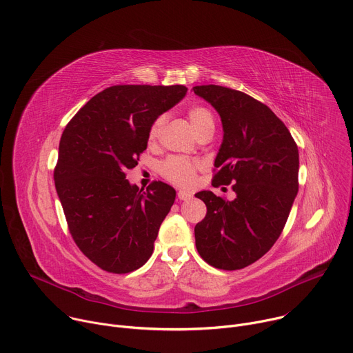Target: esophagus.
Returning <instances> with one entry per match:
<instances>
[{"mask_svg": "<svg viewBox=\"0 0 353 353\" xmlns=\"http://www.w3.org/2000/svg\"><path fill=\"white\" fill-rule=\"evenodd\" d=\"M178 198H179V201H188V199L192 198V193H189L186 190H179L178 192Z\"/></svg>", "mask_w": 353, "mask_h": 353, "instance_id": "1", "label": "esophagus"}]
</instances>
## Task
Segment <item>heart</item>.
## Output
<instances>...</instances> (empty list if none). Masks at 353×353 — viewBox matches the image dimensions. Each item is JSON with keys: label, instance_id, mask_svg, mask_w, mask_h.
<instances>
[{"label": "heart", "instance_id": "heart-1", "mask_svg": "<svg viewBox=\"0 0 353 353\" xmlns=\"http://www.w3.org/2000/svg\"><path fill=\"white\" fill-rule=\"evenodd\" d=\"M188 119L196 132L198 137H203L214 133L216 121L213 113L205 106H192L188 110ZM165 123V116L161 114L151 123L148 130V141H155L159 139L161 129ZM203 164L199 160L186 159V157H168L160 165V174L171 183L182 188H189L196 179V172L201 170Z\"/></svg>", "mask_w": 353, "mask_h": 353}]
</instances>
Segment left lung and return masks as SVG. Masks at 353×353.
<instances>
[{
    "mask_svg": "<svg viewBox=\"0 0 353 353\" xmlns=\"http://www.w3.org/2000/svg\"><path fill=\"white\" fill-rule=\"evenodd\" d=\"M193 92L220 114L223 143L213 186L232 183L236 199L210 190L194 196L208 208L194 225L199 255L212 266L243 269L276 243L299 190V150L289 129L266 105L220 85H198Z\"/></svg>",
    "mask_w": 353,
    "mask_h": 353,
    "instance_id": "obj_1",
    "label": "left lung"
}]
</instances>
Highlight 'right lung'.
I'll return each mask as SVG.
<instances>
[{
  "instance_id": "right-lung-1",
  "label": "right lung",
  "mask_w": 353,
  "mask_h": 353,
  "mask_svg": "<svg viewBox=\"0 0 353 353\" xmlns=\"http://www.w3.org/2000/svg\"><path fill=\"white\" fill-rule=\"evenodd\" d=\"M185 85H113L92 97L65 126L54 183L71 237L101 269L129 273L152 254L175 189L145 192L126 179L147 148L151 123L176 105Z\"/></svg>"
}]
</instances>
